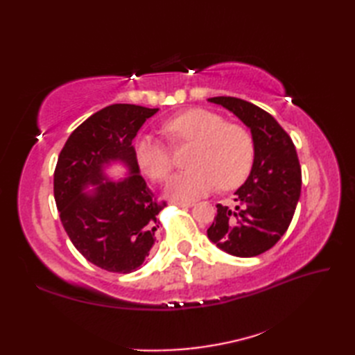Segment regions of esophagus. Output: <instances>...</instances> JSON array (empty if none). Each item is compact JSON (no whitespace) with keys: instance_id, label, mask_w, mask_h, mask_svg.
Here are the masks:
<instances>
[{"instance_id":"obj_1","label":"esophagus","mask_w":355,"mask_h":355,"mask_svg":"<svg viewBox=\"0 0 355 355\" xmlns=\"http://www.w3.org/2000/svg\"><path fill=\"white\" fill-rule=\"evenodd\" d=\"M172 206H177V207H192L193 202H187V201H173Z\"/></svg>"}]
</instances>
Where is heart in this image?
<instances>
[{"instance_id": "1", "label": "heart", "mask_w": 355, "mask_h": 355, "mask_svg": "<svg viewBox=\"0 0 355 355\" xmlns=\"http://www.w3.org/2000/svg\"><path fill=\"white\" fill-rule=\"evenodd\" d=\"M163 132L172 143H193L192 169L178 172L166 184V195L175 201H191L214 191L233 189L247 178L254 157L252 134L235 123H224L214 111L192 108L166 120ZM141 171L154 182H163L172 169L169 149L153 135H143L134 145Z\"/></svg>"}]
</instances>
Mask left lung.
Segmentation results:
<instances>
[{"instance_id": "left-lung-1", "label": "left lung", "mask_w": 355, "mask_h": 355, "mask_svg": "<svg viewBox=\"0 0 355 355\" xmlns=\"http://www.w3.org/2000/svg\"><path fill=\"white\" fill-rule=\"evenodd\" d=\"M207 101L250 128L254 143L250 175L235 192V205H216L207 236L225 253L253 258L270 250L293 220L302 186L296 148L276 119L256 105L229 96Z\"/></svg>"}]
</instances>
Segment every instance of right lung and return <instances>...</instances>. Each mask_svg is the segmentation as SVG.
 I'll return each mask as SVG.
<instances>
[{
    "label": "right lung",
    "instance_id": "right-lung-1",
    "mask_svg": "<svg viewBox=\"0 0 355 355\" xmlns=\"http://www.w3.org/2000/svg\"><path fill=\"white\" fill-rule=\"evenodd\" d=\"M157 111L110 105L80 123L58 157L53 191L67 235L87 261L112 273H131L145 262L166 207L140 175L132 146ZM112 162L126 165L130 177L111 182L104 169ZM88 185L95 189L84 193Z\"/></svg>",
    "mask_w": 355,
    "mask_h": 355
}]
</instances>
